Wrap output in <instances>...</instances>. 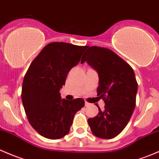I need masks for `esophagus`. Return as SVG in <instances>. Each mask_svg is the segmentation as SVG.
Listing matches in <instances>:
<instances>
[{
    "label": "esophagus",
    "mask_w": 159,
    "mask_h": 159,
    "mask_svg": "<svg viewBox=\"0 0 159 159\" xmlns=\"http://www.w3.org/2000/svg\"><path fill=\"white\" fill-rule=\"evenodd\" d=\"M85 107H88L89 106V103H88V102H85Z\"/></svg>",
    "instance_id": "obj_1"
}]
</instances>
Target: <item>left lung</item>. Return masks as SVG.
<instances>
[{
    "label": "left lung",
    "mask_w": 159,
    "mask_h": 159,
    "mask_svg": "<svg viewBox=\"0 0 159 159\" xmlns=\"http://www.w3.org/2000/svg\"><path fill=\"white\" fill-rule=\"evenodd\" d=\"M87 61L99 76L98 96L105 103L104 110L88 120L95 136L110 139L120 134L126 126L136 107L138 84L132 67L107 48L91 46L81 63Z\"/></svg>",
    "instance_id": "left-lung-1"
}]
</instances>
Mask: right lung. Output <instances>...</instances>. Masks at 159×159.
Returning a JSON list of instances; mask_svg holds the SVG:
<instances>
[{
    "instance_id": "1",
    "label": "right lung",
    "mask_w": 159,
    "mask_h": 159,
    "mask_svg": "<svg viewBox=\"0 0 159 159\" xmlns=\"http://www.w3.org/2000/svg\"><path fill=\"white\" fill-rule=\"evenodd\" d=\"M87 48L67 43H49L25 75L21 93L25 113L33 128L45 138L58 139L68 134L75 114L84 106L82 98L61 100L59 91Z\"/></svg>"
}]
</instances>
